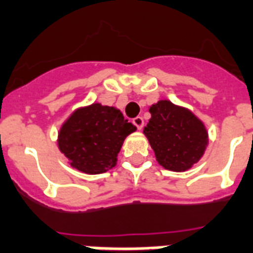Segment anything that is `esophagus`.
Instances as JSON below:
<instances>
[{
    "instance_id": "esophagus-1",
    "label": "esophagus",
    "mask_w": 253,
    "mask_h": 253,
    "mask_svg": "<svg viewBox=\"0 0 253 253\" xmlns=\"http://www.w3.org/2000/svg\"><path fill=\"white\" fill-rule=\"evenodd\" d=\"M132 123H134L135 126H136V128H138V130H142L144 126V121L142 117H136V118L132 119Z\"/></svg>"
}]
</instances>
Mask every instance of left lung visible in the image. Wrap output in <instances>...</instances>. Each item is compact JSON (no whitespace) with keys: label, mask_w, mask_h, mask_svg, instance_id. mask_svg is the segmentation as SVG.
<instances>
[{"label":"left lung","mask_w":253,"mask_h":253,"mask_svg":"<svg viewBox=\"0 0 253 253\" xmlns=\"http://www.w3.org/2000/svg\"><path fill=\"white\" fill-rule=\"evenodd\" d=\"M151 119L144 127L158 163L166 169L186 171L200 161L208 144L204 123L190 110L159 101L150 107Z\"/></svg>","instance_id":"obj_1"}]
</instances>
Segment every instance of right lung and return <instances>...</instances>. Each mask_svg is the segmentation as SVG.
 I'll return each mask as SVG.
<instances>
[{"mask_svg":"<svg viewBox=\"0 0 253 253\" xmlns=\"http://www.w3.org/2000/svg\"><path fill=\"white\" fill-rule=\"evenodd\" d=\"M135 130L121 110L92 103L66 119L58 134V147L71 167L95 175L115 167L123 142Z\"/></svg>","mask_w":253,"mask_h":253,"instance_id":"1","label":"right lung"}]
</instances>
